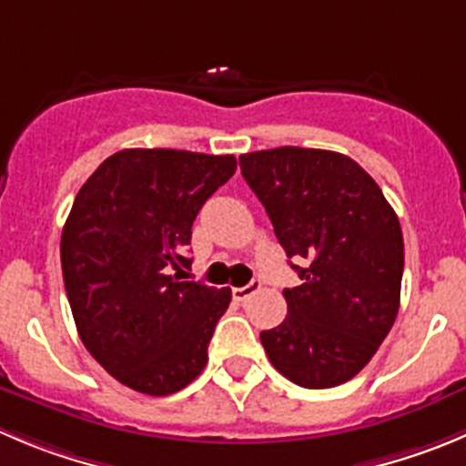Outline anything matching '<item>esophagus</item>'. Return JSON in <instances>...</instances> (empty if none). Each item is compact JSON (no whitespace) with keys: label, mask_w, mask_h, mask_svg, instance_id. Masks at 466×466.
<instances>
[{"label":"esophagus","mask_w":466,"mask_h":466,"mask_svg":"<svg viewBox=\"0 0 466 466\" xmlns=\"http://www.w3.org/2000/svg\"><path fill=\"white\" fill-rule=\"evenodd\" d=\"M258 290H260V281H256L254 279V281H249L247 286L233 288V299H238V302H245V299H249V297Z\"/></svg>","instance_id":"obj_1"}]
</instances>
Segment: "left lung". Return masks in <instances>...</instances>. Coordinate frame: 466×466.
<instances>
[{
  "label": "left lung",
  "instance_id": "obj_1",
  "mask_svg": "<svg viewBox=\"0 0 466 466\" xmlns=\"http://www.w3.org/2000/svg\"><path fill=\"white\" fill-rule=\"evenodd\" d=\"M302 283L286 288L288 316L260 331L274 369L304 389L352 380L387 339L400 307L405 245L380 185L348 155L281 146L240 155Z\"/></svg>",
  "mask_w": 466,
  "mask_h": 466
}]
</instances>
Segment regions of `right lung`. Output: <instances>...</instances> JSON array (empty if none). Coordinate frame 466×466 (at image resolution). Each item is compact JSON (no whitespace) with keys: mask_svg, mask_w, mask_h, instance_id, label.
<instances>
[{"mask_svg":"<svg viewBox=\"0 0 466 466\" xmlns=\"http://www.w3.org/2000/svg\"><path fill=\"white\" fill-rule=\"evenodd\" d=\"M233 155L126 148L82 185L61 233V269L77 334L112 378L148 396L187 387L230 288L180 281L203 203L236 174Z\"/></svg>","mask_w":466,"mask_h":466,"instance_id":"right-lung-1","label":"right lung"}]
</instances>
